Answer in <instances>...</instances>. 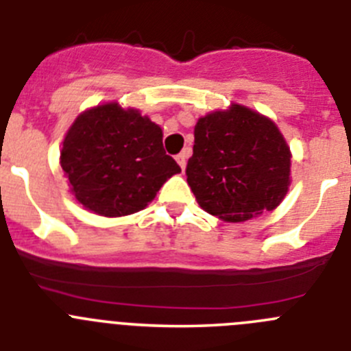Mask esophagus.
<instances>
[{
	"instance_id": "esophagus-1",
	"label": "esophagus",
	"mask_w": 351,
	"mask_h": 351,
	"mask_svg": "<svg viewBox=\"0 0 351 351\" xmlns=\"http://www.w3.org/2000/svg\"><path fill=\"white\" fill-rule=\"evenodd\" d=\"M176 162L180 164V168L185 169V166H187V152H182L176 156Z\"/></svg>"
}]
</instances>
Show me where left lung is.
I'll list each match as a JSON object with an SVG mask.
<instances>
[{
	"mask_svg": "<svg viewBox=\"0 0 351 351\" xmlns=\"http://www.w3.org/2000/svg\"><path fill=\"white\" fill-rule=\"evenodd\" d=\"M185 175L203 210L243 222L282 203L290 183V148L269 119L232 105L199 119Z\"/></svg>",
	"mask_w": 351,
	"mask_h": 351,
	"instance_id": "obj_1",
	"label": "left lung"
}]
</instances>
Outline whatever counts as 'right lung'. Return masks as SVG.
I'll return each mask as SVG.
<instances>
[{
	"label": "right lung",
	"mask_w": 351,
	"mask_h": 351,
	"mask_svg": "<svg viewBox=\"0 0 351 351\" xmlns=\"http://www.w3.org/2000/svg\"><path fill=\"white\" fill-rule=\"evenodd\" d=\"M61 168L75 197L103 217L143 210L164 182L182 171L164 152L159 125L117 103L96 106L73 122Z\"/></svg>",
	"instance_id": "obj_1"
}]
</instances>
